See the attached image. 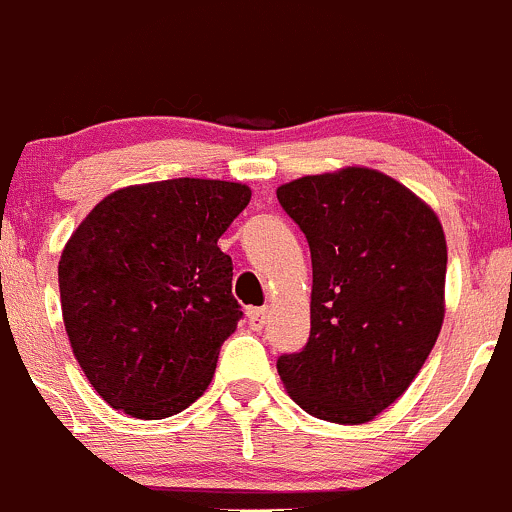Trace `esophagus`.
<instances>
[{"label": "esophagus", "mask_w": 512, "mask_h": 512, "mask_svg": "<svg viewBox=\"0 0 512 512\" xmlns=\"http://www.w3.org/2000/svg\"><path fill=\"white\" fill-rule=\"evenodd\" d=\"M247 324H250L252 331H262L267 324V309L265 306H252L247 309Z\"/></svg>", "instance_id": "obj_1"}]
</instances>
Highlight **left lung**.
Here are the masks:
<instances>
[{
	"label": "left lung",
	"instance_id": "1",
	"mask_svg": "<svg viewBox=\"0 0 512 512\" xmlns=\"http://www.w3.org/2000/svg\"><path fill=\"white\" fill-rule=\"evenodd\" d=\"M311 250V333L277 373L304 412L363 424L410 387L444 321L446 240L427 203L373 169L277 188Z\"/></svg>",
	"mask_w": 512,
	"mask_h": 512
}]
</instances>
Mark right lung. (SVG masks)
Wrapping results in <instances>:
<instances>
[{
	"label": "right lung",
	"mask_w": 512,
	"mask_h": 512,
	"mask_svg": "<svg viewBox=\"0 0 512 512\" xmlns=\"http://www.w3.org/2000/svg\"><path fill=\"white\" fill-rule=\"evenodd\" d=\"M247 203L242 184L171 179L110 193L78 225L58 262L63 324L107 405L164 419L203 395L242 319L218 238Z\"/></svg>",
	"instance_id": "right-lung-1"
}]
</instances>
